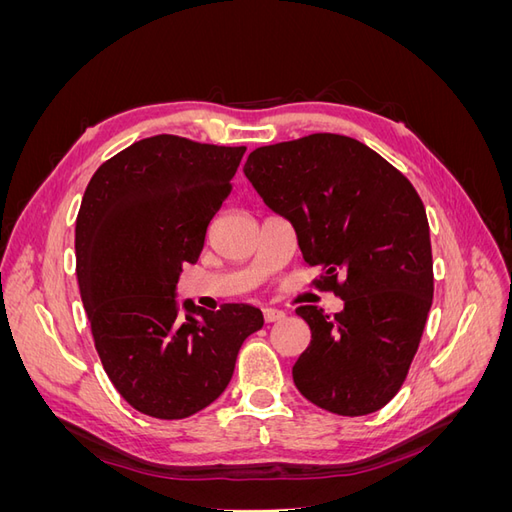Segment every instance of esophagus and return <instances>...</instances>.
Listing matches in <instances>:
<instances>
[{
	"label": "esophagus",
	"mask_w": 512,
	"mask_h": 512,
	"mask_svg": "<svg viewBox=\"0 0 512 512\" xmlns=\"http://www.w3.org/2000/svg\"><path fill=\"white\" fill-rule=\"evenodd\" d=\"M284 318H286V314L282 312V309H275V307H267L265 309V320L267 322H280Z\"/></svg>",
	"instance_id": "1"
}]
</instances>
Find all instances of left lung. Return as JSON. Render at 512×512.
Wrapping results in <instances>:
<instances>
[{"instance_id": "left-lung-1", "label": "left lung", "mask_w": 512, "mask_h": 512, "mask_svg": "<svg viewBox=\"0 0 512 512\" xmlns=\"http://www.w3.org/2000/svg\"><path fill=\"white\" fill-rule=\"evenodd\" d=\"M243 173L292 224L305 262L327 267L322 288L344 299L333 318L297 309L312 342L292 367L294 384L333 414L380 410L408 376L433 299L421 198L374 149L329 132L258 147Z\"/></svg>"}]
</instances>
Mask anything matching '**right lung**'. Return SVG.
<instances>
[{
  "mask_svg": "<svg viewBox=\"0 0 512 512\" xmlns=\"http://www.w3.org/2000/svg\"><path fill=\"white\" fill-rule=\"evenodd\" d=\"M245 147L160 134L104 162L76 218V277L96 350L138 412L185 418L228 386L262 312L226 303L209 312L177 301L183 262H196L230 192Z\"/></svg>",
  "mask_w": 512,
  "mask_h": 512,
  "instance_id": "1",
  "label": "right lung"
}]
</instances>
